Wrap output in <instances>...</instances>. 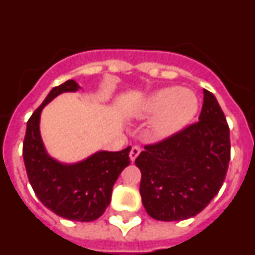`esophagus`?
Segmentation results:
<instances>
[{"instance_id": "34e87169", "label": "esophagus", "mask_w": 255, "mask_h": 255, "mask_svg": "<svg viewBox=\"0 0 255 255\" xmlns=\"http://www.w3.org/2000/svg\"><path fill=\"white\" fill-rule=\"evenodd\" d=\"M140 147L139 145H132L131 147V150H130V159H131V162L135 161V158L138 157L139 153H140Z\"/></svg>"}]
</instances>
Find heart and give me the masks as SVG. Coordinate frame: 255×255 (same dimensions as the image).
Masks as SVG:
<instances>
[{
  "label": "heart",
  "mask_w": 255,
  "mask_h": 255,
  "mask_svg": "<svg viewBox=\"0 0 255 255\" xmlns=\"http://www.w3.org/2000/svg\"><path fill=\"white\" fill-rule=\"evenodd\" d=\"M198 107L199 102L194 92L168 87L150 94L141 106L140 115L155 116L150 124V132L155 138L163 139L189 125L197 115Z\"/></svg>",
  "instance_id": "obj_1"
}]
</instances>
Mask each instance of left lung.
<instances>
[{
    "mask_svg": "<svg viewBox=\"0 0 255 255\" xmlns=\"http://www.w3.org/2000/svg\"><path fill=\"white\" fill-rule=\"evenodd\" d=\"M199 121L154 144L135 159L141 172L140 195L158 221L194 217L216 197L230 162V129L216 97L203 89Z\"/></svg>",
    "mask_w": 255,
    "mask_h": 255,
    "instance_id": "left-lung-1",
    "label": "left lung"
}]
</instances>
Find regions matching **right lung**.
Segmentation results:
<instances>
[{"label": "right lung", "mask_w": 255, "mask_h": 255, "mask_svg": "<svg viewBox=\"0 0 255 255\" xmlns=\"http://www.w3.org/2000/svg\"><path fill=\"white\" fill-rule=\"evenodd\" d=\"M79 88L75 80H67L49 92L26 124L22 157L31 188L47 208L66 220L89 222L100 218L111 202L115 182L130 163L131 147L101 150L74 164L60 163L47 154L39 132L40 112L58 94Z\"/></svg>", "instance_id": "1"}]
</instances>
